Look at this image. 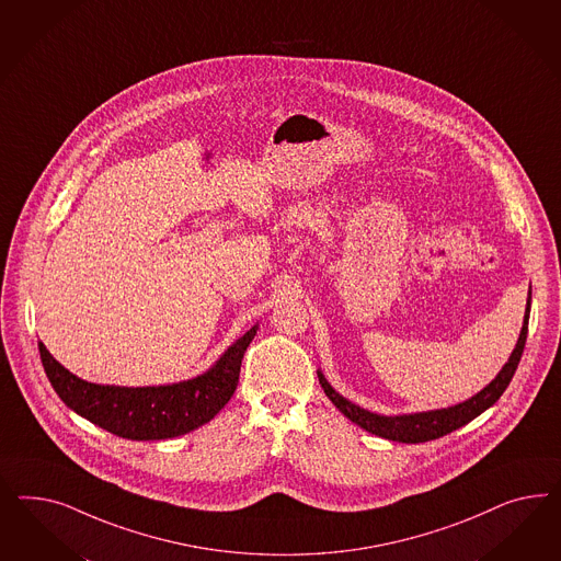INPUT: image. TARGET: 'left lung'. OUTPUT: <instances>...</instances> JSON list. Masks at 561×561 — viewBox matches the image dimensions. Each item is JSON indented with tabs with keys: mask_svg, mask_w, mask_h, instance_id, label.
Wrapping results in <instances>:
<instances>
[{
	"mask_svg": "<svg viewBox=\"0 0 561 561\" xmlns=\"http://www.w3.org/2000/svg\"><path fill=\"white\" fill-rule=\"evenodd\" d=\"M528 314H530V288H528L523 329H520L518 341H516V345L510 354L508 362L502 366L500 373L495 374V378L488 387H483L481 391L476 392L473 397H469L467 401L450 405V408L430 409V411H417V413H399V415H382V413H374L368 409L359 408L356 403H352L350 399H345L343 394L331 387V382L324 378L321 370H317L319 382L323 387L324 394L331 399V403L340 409L347 420H352L354 424L364 427L370 434H376V436L387 438V440L405 442V444L436 440V438L446 436V434L459 430L462 425L469 424L471 420H476L477 415H481L485 409L492 408L493 403L502 397V392L508 389L510 380L516 373L518 362H520L523 352H525Z\"/></svg>",
	"mask_w": 561,
	"mask_h": 561,
	"instance_id": "left-lung-1",
	"label": "left lung"
}]
</instances>
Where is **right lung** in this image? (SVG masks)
Wrapping results in <instances>:
<instances>
[{"label": "right lung", "mask_w": 561, "mask_h": 561, "mask_svg": "<svg viewBox=\"0 0 561 561\" xmlns=\"http://www.w3.org/2000/svg\"><path fill=\"white\" fill-rule=\"evenodd\" d=\"M251 327L211 368L195 378L158 387L96 385L69 373L38 341L41 362L59 399L71 411L127 440H167L214 420L237 391L242 356L255 340Z\"/></svg>", "instance_id": "obj_1"}]
</instances>
